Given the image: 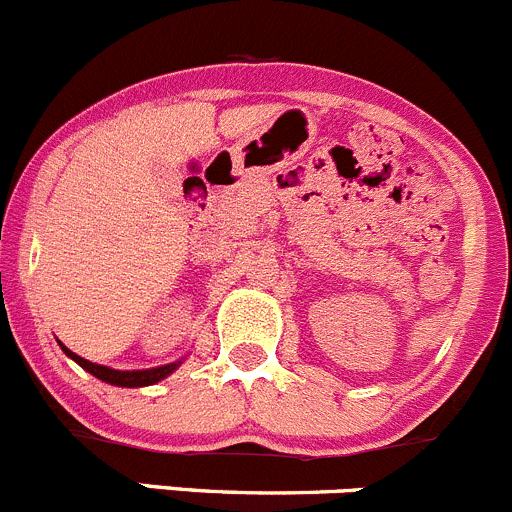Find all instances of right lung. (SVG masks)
<instances>
[{"instance_id": "add662e5", "label": "right lung", "mask_w": 512, "mask_h": 512, "mask_svg": "<svg viewBox=\"0 0 512 512\" xmlns=\"http://www.w3.org/2000/svg\"><path fill=\"white\" fill-rule=\"evenodd\" d=\"M59 345H61V350L66 352L73 362H76V365H81L83 370L91 372L93 377L100 379V382L115 384V387H150V384H157V382H162L165 377H170V374L184 362V360H177V362H170V365L150 367V370H113V367L96 365V362H91V360H83L81 355H76V352L68 350L63 342H59Z\"/></svg>"}]
</instances>
